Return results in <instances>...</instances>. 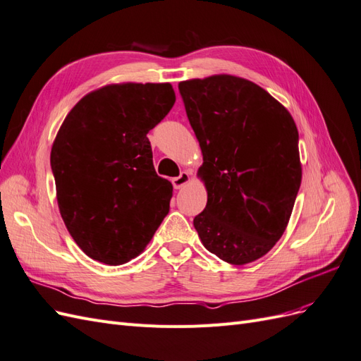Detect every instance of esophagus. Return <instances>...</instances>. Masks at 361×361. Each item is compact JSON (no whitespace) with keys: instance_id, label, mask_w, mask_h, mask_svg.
<instances>
[{"instance_id":"1","label":"esophagus","mask_w":361,"mask_h":361,"mask_svg":"<svg viewBox=\"0 0 361 361\" xmlns=\"http://www.w3.org/2000/svg\"><path fill=\"white\" fill-rule=\"evenodd\" d=\"M173 187L176 188V190H179V188H182L185 183H188L190 182V173L188 171H180V174L178 178H173Z\"/></svg>"}]
</instances>
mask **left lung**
Here are the masks:
<instances>
[{
  "mask_svg": "<svg viewBox=\"0 0 361 361\" xmlns=\"http://www.w3.org/2000/svg\"><path fill=\"white\" fill-rule=\"evenodd\" d=\"M203 154L207 203L194 218L207 251L250 264L276 245L301 185L298 129L257 84L232 75L179 82Z\"/></svg>",
  "mask_w": 361,
  "mask_h": 361,
  "instance_id": "8db88e82",
  "label": "left lung"
}]
</instances>
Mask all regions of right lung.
<instances>
[{
    "instance_id": "1",
    "label": "right lung",
    "mask_w": 361,
    "mask_h": 361,
    "mask_svg": "<svg viewBox=\"0 0 361 361\" xmlns=\"http://www.w3.org/2000/svg\"><path fill=\"white\" fill-rule=\"evenodd\" d=\"M176 101L164 84H111L84 96L56 137L51 169L64 224L84 253L106 265L138 256L170 209L147 138Z\"/></svg>"
}]
</instances>
